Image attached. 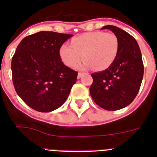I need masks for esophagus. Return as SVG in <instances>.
<instances>
[{
	"instance_id": "obj_1",
	"label": "esophagus",
	"mask_w": 157,
	"mask_h": 157,
	"mask_svg": "<svg viewBox=\"0 0 157 157\" xmlns=\"http://www.w3.org/2000/svg\"><path fill=\"white\" fill-rule=\"evenodd\" d=\"M82 73H81V72H78V78H80L82 77Z\"/></svg>"
}]
</instances>
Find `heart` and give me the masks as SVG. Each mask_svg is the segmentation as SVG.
I'll use <instances>...</instances> for the list:
<instances>
[{"label": "heart", "mask_w": 157, "mask_h": 157, "mask_svg": "<svg viewBox=\"0 0 157 157\" xmlns=\"http://www.w3.org/2000/svg\"><path fill=\"white\" fill-rule=\"evenodd\" d=\"M71 46L63 45L59 56L66 66L74 67L82 59H85L82 68L105 71L112 65L119 52L120 44L112 33L103 31L88 32L74 37Z\"/></svg>", "instance_id": "1"}]
</instances>
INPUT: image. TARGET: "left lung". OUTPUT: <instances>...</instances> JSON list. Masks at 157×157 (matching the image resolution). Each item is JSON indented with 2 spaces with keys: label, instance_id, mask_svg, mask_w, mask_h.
<instances>
[{
  "label": "left lung",
  "instance_id": "1",
  "mask_svg": "<svg viewBox=\"0 0 157 157\" xmlns=\"http://www.w3.org/2000/svg\"><path fill=\"white\" fill-rule=\"evenodd\" d=\"M103 29L112 30L117 37L119 52L112 66L91 75L94 81L90 93L102 109L116 111L125 108L134 100L143 78L144 65L138 44L132 36L112 25Z\"/></svg>",
  "mask_w": 157,
  "mask_h": 157
}]
</instances>
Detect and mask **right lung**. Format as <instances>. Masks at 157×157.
I'll list each match as a JSON object with an SVG mask.
<instances>
[{
	"instance_id": "add662e5",
	"label": "right lung",
	"mask_w": 157,
	"mask_h": 157,
	"mask_svg": "<svg viewBox=\"0 0 157 157\" xmlns=\"http://www.w3.org/2000/svg\"><path fill=\"white\" fill-rule=\"evenodd\" d=\"M72 34L40 31L24 37L12 59L16 93L29 107L49 112L61 106L77 81L78 72L61 61L59 48Z\"/></svg>"
}]
</instances>
